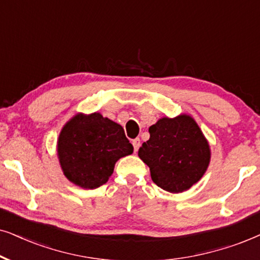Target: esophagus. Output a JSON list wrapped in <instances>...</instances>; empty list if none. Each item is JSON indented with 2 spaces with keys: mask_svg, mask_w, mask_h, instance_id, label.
<instances>
[{
  "mask_svg": "<svg viewBox=\"0 0 260 260\" xmlns=\"http://www.w3.org/2000/svg\"><path fill=\"white\" fill-rule=\"evenodd\" d=\"M132 144H133L134 151L138 152V150H139V147H140V139H139V138H137V139H134V140L132 141Z\"/></svg>",
  "mask_w": 260,
  "mask_h": 260,
  "instance_id": "34e87169",
  "label": "esophagus"
}]
</instances>
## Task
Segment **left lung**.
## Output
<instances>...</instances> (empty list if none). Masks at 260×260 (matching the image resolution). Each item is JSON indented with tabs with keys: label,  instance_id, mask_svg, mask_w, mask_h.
<instances>
[{
	"label": "left lung",
	"instance_id": "left-lung-1",
	"mask_svg": "<svg viewBox=\"0 0 260 260\" xmlns=\"http://www.w3.org/2000/svg\"><path fill=\"white\" fill-rule=\"evenodd\" d=\"M150 139L141 145L139 157L148 165L159 188L182 192L199 182L210 160L209 145L189 115L162 117L148 128Z\"/></svg>",
	"mask_w": 260,
	"mask_h": 260
}]
</instances>
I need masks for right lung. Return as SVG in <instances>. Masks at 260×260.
I'll list each match as a JSON object with an SVG mask.
<instances>
[{
  "label": "right lung",
  "instance_id": "right-lung-1",
  "mask_svg": "<svg viewBox=\"0 0 260 260\" xmlns=\"http://www.w3.org/2000/svg\"><path fill=\"white\" fill-rule=\"evenodd\" d=\"M133 152L123 128L94 113L78 114L61 129L58 155L64 175L84 189L105 184L117 159Z\"/></svg>",
  "mask_w": 260,
  "mask_h": 260
}]
</instances>
